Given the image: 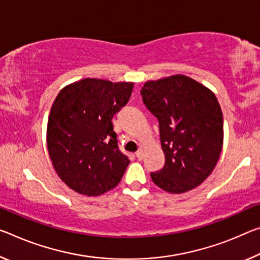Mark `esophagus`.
<instances>
[{"instance_id":"1","label":"esophagus","mask_w":260,"mask_h":260,"mask_svg":"<svg viewBox=\"0 0 260 260\" xmlns=\"http://www.w3.org/2000/svg\"><path fill=\"white\" fill-rule=\"evenodd\" d=\"M135 156H137L138 159H142L143 158V150L139 149L137 152H135Z\"/></svg>"}]
</instances>
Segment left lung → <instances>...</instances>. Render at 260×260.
Returning a JSON list of instances; mask_svg holds the SVG:
<instances>
[{
  "instance_id": "obj_1",
  "label": "left lung",
  "mask_w": 260,
  "mask_h": 260,
  "mask_svg": "<svg viewBox=\"0 0 260 260\" xmlns=\"http://www.w3.org/2000/svg\"><path fill=\"white\" fill-rule=\"evenodd\" d=\"M143 104L159 125L166 163L151 172L169 193L193 189L212 174L223 143V118L215 94L184 75L149 81L142 86Z\"/></svg>"
}]
</instances>
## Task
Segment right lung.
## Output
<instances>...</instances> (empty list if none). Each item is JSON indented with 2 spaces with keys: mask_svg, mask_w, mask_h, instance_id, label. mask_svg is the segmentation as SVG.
Listing matches in <instances>:
<instances>
[{
  "mask_svg": "<svg viewBox=\"0 0 260 260\" xmlns=\"http://www.w3.org/2000/svg\"><path fill=\"white\" fill-rule=\"evenodd\" d=\"M133 83L84 78L66 86L49 112L47 147L57 176L80 194L97 197L120 182L129 159L118 147L112 118Z\"/></svg>",
  "mask_w": 260,
  "mask_h": 260,
  "instance_id": "obj_1",
  "label": "right lung"
}]
</instances>
